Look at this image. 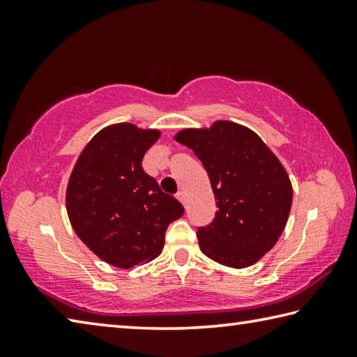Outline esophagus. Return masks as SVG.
Here are the masks:
<instances>
[{
  "instance_id": "obj_1",
  "label": "esophagus",
  "mask_w": 357,
  "mask_h": 357,
  "mask_svg": "<svg viewBox=\"0 0 357 357\" xmlns=\"http://www.w3.org/2000/svg\"><path fill=\"white\" fill-rule=\"evenodd\" d=\"M176 198H178V200L181 202V203H185V195H184V192L183 190H179L178 193H176Z\"/></svg>"
}]
</instances>
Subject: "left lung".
Returning <instances> with one entry per match:
<instances>
[{
  "label": "left lung",
  "instance_id": "left-lung-1",
  "mask_svg": "<svg viewBox=\"0 0 357 357\" xmlns=\"http://www.w3.org/2000/svg\"><path fill=\"white\" fill-rule=\"evenodd\" d=\"M206 170L215 197V217L197 229L204 255L229 268H247L273 249L293 202L289 178L255 132L217 121L211 129L179 132Z\"/></svg>",
  "mask_w": 357,
  "mask_h": 357
}]
</instances>
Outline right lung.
Wrapping results in <instances>:
<instances>
[{
  "mask_svg": "<svg viewBox=\"0 0 357 357\" xmlns=\"http://www.w3.org/2000/svg\"><path fill=\"white\" fill-rule=\"evenodd\" d=\"M159 135L134 124L110 126L86 144L70 174L66 204L72 228L116 268L154 259L168 225L184 214L183 204L142 167Z\"/></svg>",
  "mask_w": 357,
  "mask_h": 357,
  "instance_id": "right-lung-1",
  "label": "right lung"
}]
</instances>
